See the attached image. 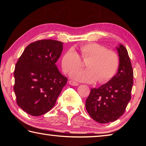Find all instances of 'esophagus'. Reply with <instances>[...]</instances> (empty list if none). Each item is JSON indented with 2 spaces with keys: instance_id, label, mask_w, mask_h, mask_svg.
Listing matches in <instances>:
<instances>
[{
  "instance_id": "obj_1",
  "label": "esophagus",
  "mask_w": 146,
  "mask_h": 146,
  "mask_svg": "<svg viewBox=\"0 0 146 146\" xmlns=\"http://www.w3.org/2000/svg\"><path fill=\"white\" fill-rule=\"evenodd\" d=\"M69 84H70V85L73 86H77L79 85L78 83L76 82H75V81H73V80H70V81H69Z\"/></svg>"
}]
</instances>
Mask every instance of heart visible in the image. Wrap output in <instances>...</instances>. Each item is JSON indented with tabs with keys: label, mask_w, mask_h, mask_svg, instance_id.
<instances>
[{
	"label": "heart",
	"mask_w": 146,
	"mask_h": 146,
	"mask_svg": "<svg viewBox=\"0 0 146 146\" xmlns=\"http://www.w3.org/2000/svg\"><path fill=\"white\" fill-rule=\"evenodd\" d=\"M79 50L83 60L88 59L86 62L88 68L73 71L71 77L80 82L93 83L98 80L100 83H104L115 75L119 66V57L114 51L97 43L82 44ZM61 64L64 72L68 73L80 67L82 61L75 49L70 48L64 54Z\"/></svg>",
	"instance_id": "b5f03b06"
}]
</instances>
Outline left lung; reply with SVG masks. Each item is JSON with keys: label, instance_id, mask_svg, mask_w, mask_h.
<instances>
[{"label": "left lung", "instance_id": "obj_1", "mask_svg": "<svg viewBox=\"0 0 146 146\" xmlns=\"http://www.w3.org/2000/svg\"><path fill=\"white\" fill-rule=\"evenodd\" d=\"M119 66L116 75L98 88L91 90L86 108L94 120L100 123L114 122L125 112L131 98L133 70L126 48H117Z\"/></svg>", "mask_w": 146, "mask_h": 146}]
</instances>
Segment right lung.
<instances>
[{"instance_id":"1","label":"right lung","mask_w":146,"mask_h":146,"mask_svg":"<svg viewBox=\"0 0 146 146\" xmlns=\"http://www.w3.org/2000/svg\"><path fill=\"white\" fill-rule=\"evenodd\" d=\"M62 49V42L39 40L29 44L17 61L13 90L17 104L28 114L51 110L67 83L55 65Z\"/></svg>"}]
</instances>
